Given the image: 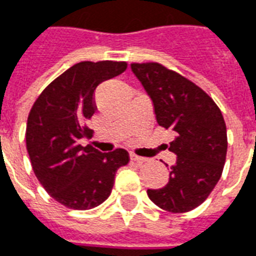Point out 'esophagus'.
Wrapping results in <instances>:
<instances>
[{
  "mask_svg": "<svg viewBox=\"0 0 256 256\" xmlns=\"http://www.w3.org/2000/svg\"><path fill=\"white\" fill-rule=\"evenodd\" d=\"M130 160H134V162H138V163L147 162V159H146V158L139 156V155H136V154H130Z\"/></svg>",
  "mask_w": 256,
  "mask_h": 256,
  "instance_id": "obj_1",
  "label": "esophagus"
}]
</instances>
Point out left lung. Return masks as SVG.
<instances>
[{
    "instance_id": "8db88e82",
    "label": "left lung",
    "mask_w": 256,
    "mask_h": 256,
    "mask_svg": "<svg viewBox=\"0 0 256 256\" xmlns=\"http://www.w3.org/2000/svg\"><path fill=\"white\" fill-rule=\"evenodd\" d=\"M130 67L152 98L158 124L176 132L168 147L176 155L170 180L147 194L167 212L193 210L208 198L222 174L228 140L222 110L200 86L160 63Z\"/></svg>"
}]
</instances>
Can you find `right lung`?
I'll return each mask as SVG.
<instances>
[{
  "label": "right lung",
  "instance_id": "obj_1",
  "mask_svg": "<svg viewBox=\"0 0 256 256\" xmlns=\"http://www.w3.org/2000/svg\"><path fill=\"white\" fill-rule=\"evenodd\" d=\"M126 67V62L114 60L76 63L48 84L30 108L26 142L32 170L46 192L66 208L98 206L112 193L117 170L130 163L126 150L102 154L78 143L92 135L86 121L97 110L96 88Z\"/></svg>",
  "mask_w": 256,
  "mask_h": 256
}]
</instances>
